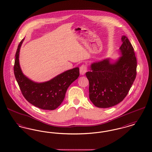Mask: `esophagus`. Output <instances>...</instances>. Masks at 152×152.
I'll return each instance as SVG.
<instances>
[{
    "label": "esophagus",
    "instance_id": "1",
    "mask_svg": "<svg viewBox=\"0 0 152 152\" xmlns=\"http://www.w3.org/2000/svg\"><path fill=\"white\" fill-rule=\"evenodd\" d=\"M87 66L85 64H83L80 67V73L81 75H84L85 73L87 72Z\"/></svg>",
    "mask_w": 152,
    "mask_h": 152
}]
</instances>
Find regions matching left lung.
I'll list each match as a JSON object with an SVG mask.
<instances>
[{
	"label": "left lung",
	"instance_id": "8db88e82",
	"mask_svg": "<svg viewBox=\"0 0 152 152\" xmlns=\"http://www.w3.org/2000/svg\"><path fill=\"white\" fill-rule=\"evenodd\" d=\"M122 56L111 63L106 58L91 65L86 75L89 80V99L97 107L107 108L123 101L136 77L137 59L126 36L121 37Z\"/></svg>",
	"mask_w": 152,
	"mask_h": 152
}]
</instances>
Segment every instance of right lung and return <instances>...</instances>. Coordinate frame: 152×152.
I'll use <instances>...</instances> for the list:
<instances>
[{
  "label": "right lung",
  "mask_w": 152,
  "mask_h": 152,
  "mask_svg": "<svg viewBox=\"0 0 152 152\" xmlns=\"http://www.w3.org/2000/svg\"><path fill=\"white\" fill-rule=\"evenodd\" d=\"M20 42L15 55L14 71L16 80L24 98L33 105L44 110H54L61 104L69 86L79 76L76 67L62 73L47 82L38 83L27 78L22 72L19 61Z\"/></svg>",
  "instance_id": "right-lung-1"
}]
</instances>
